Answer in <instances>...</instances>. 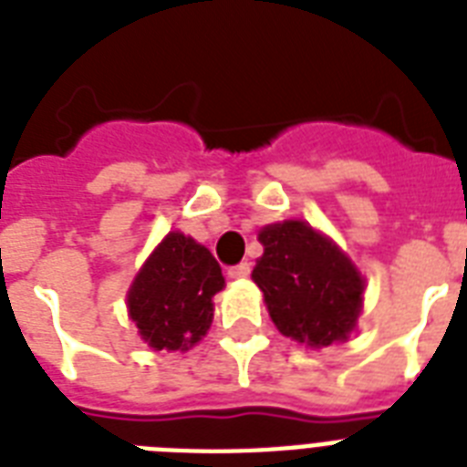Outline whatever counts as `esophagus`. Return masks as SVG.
Masks as SVG:
<instances>
[{
  "mask_svg": "<svg viewBox=\"0 0 467 467\" xmlns=\"http://www.w3.org/2000/svg\"><path fill=\"white\" fill-rule=\"evenodd\" d=\"M249 271H252V266H249L247 262H242V264H237V266H230V269H227V276H230V278H247Z\"/></svg>",
  "mask_w": 467,
  "mask_h": 467,
  "instance_id": "obj_1",
  "label": "esophagus"
}]
</instances>
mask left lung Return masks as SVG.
<instances>
[{"instance_id": "obj_1", "label": "left lung", "mask_w": 467, "mask_h": 467, "mask_svg": "<svg viewBox=\"0 0 467 467\" xmlns=\"http://www.w3.org/2000/svg\"><path fill=\"white\" fill-rule=\"evenodd\" d=\"M259 242L264 254L252 278L278 332L315 348L347 339L363 298L354 264L300 220L266 225Z\"/></svg>"}]
</instances>
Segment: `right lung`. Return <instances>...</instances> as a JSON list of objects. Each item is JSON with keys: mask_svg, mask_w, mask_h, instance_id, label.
<instances>
[{"mask_svg": "<svg viewBox=\"0 0 467 467\" xmlns=\"http://www.w3.org/2000/svg\"><path fill=\"white\" fill-rule=\"evenodd\" d=\"M225 278L203 244L169 233L135 276L128 310L140 337L161 351H186L213 322V296Z\"/></svg>", "mask_w": 467, "mask_h": 467, "instance_id": "obj_1", "label": "right lung"}]
</instances>
